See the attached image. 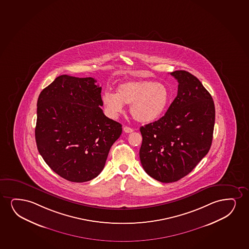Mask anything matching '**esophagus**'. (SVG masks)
Returning <instances> with one entry per match:
<instances>
[{
    "mask_svg": "<svg viewBox=\"0 0 249 249\" xmlns=\"http://www.w3.org/2000/svg\"><path fill=\"white\" fill-rule=\"evenodd\" d=\"M123 131L125 132L126 133H133V128H131V127H129V126H124L123 127Z\"/></svg>",
    "mask_w": 249,
    "mask_h": 249,
    "instance_id": "34e87169",
    "label": "esophagus"
}]
</instances>
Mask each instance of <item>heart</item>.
Listing matches in <instances>:
<instances>
[{
  "mask_svg": "<svg viewBox=\"0 0 249 249\" xmlns=\"http://www.w3.org/2000/svg\"><path fill=\"white\" fill-rule=\"evenodd\" d=\"M171 95L168 88L152 80L124 82L117 92L104 93L102 101L111 116L123 112L124 104H131L130 113L140 123H150L159 118L168 107Z\"/></svg>",
  "mask_w": 249,
  "mask_h": 249,
  "instance_id": "1",
  "label": "heart"
}]
</instances>
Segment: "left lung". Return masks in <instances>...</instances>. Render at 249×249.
Here are the masks:
<instances>
[{
  "instance_id": "1",
  "label": "left lung",
  "mask_w": 249,
  "mask_h": 249,
  "mask_svg": "<svg viewBox=\"0 0 249 249\" xmlns=\"http://www.w3.org/2000/svg\"><path fill=\"white\" fill-rule=\"evenodd\" d=\"M178 95L158 121L140 127L139 158L146 173L160 182H174L193 171L208 154L215 110L200 81L183 70L171 72Z\"/></svg>"
}]
</instances>
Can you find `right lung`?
Segmentation results:
<instances>
[{
	"instance_id": "1",
	"label": "right lung",
	"mask_w": 249,
	"mask_h": 249,
	"mask_svg": "<svg viewBox=\"0 0 249 249\" xmlns=\"http://www.w3.org/2000/svg\"><path fill=\"white\" fill-rule=\"evenodd\" d=\"M95 83L90 77L61 75L37 101V148L52 171L68 181L96 178L123 132L103 113L101 87Z\"/></svg>"
}]
</instances>
